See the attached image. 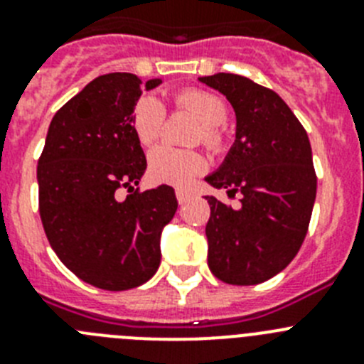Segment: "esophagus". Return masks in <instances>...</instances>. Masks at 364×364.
Wrapping results in <instances>:
<instances>
[{"instance_id": "34e87169", "label": "esophagus", "mask_w": 364, "mask_h": 364, "mask_svg": "<svg viewBox=\"0 0 364 364\" xmlns=\"http://www.w3.org/2000/svg\"><path fill=\"white\" fill-rule=\"evenodd\" d=\"M175 195H176V200H178V204H186V202L193 197L191 193L186 191V189H176Z\"/></svg>"}]
</instances>
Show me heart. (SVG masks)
I'll use <instances>...</instances> for the list:
<instances>
[{"label": "heart", "mask_w": 364, "mask_h": 364, "mask_svg": "<svg viewBox=\"0 0 364 364\" xmlns=\"http://www.w3.org/2000/svg\"><path fill=\"white\" fill-rule=\"evenodd\" d=\"M178 109L193 112L200 120L202 129L198 140L208 149L218 151L224 144L220 125L228 120V107L218 96L202 89H182L173 96ZM166 124V109L153 95H144L136 100L131 112V127L142 146H151L160 138ZM205 160L197 151H182L171 146H160L149 153V176L154 182L173 186L189 184L198 173L204 171Z\"/></svg>", "instance_id": "1"}]
</instances>
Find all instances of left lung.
<instances>
[{
  "mask_svg": "<svg viewBox=\"0 0 364 364\" xmlns=\"http://www.w3.org/2000/svg\"><path fill=\"white\" fill-rule=\"evenodd\" d=\"M200 82L226 96L237 114V140L205 182L240 197L239 208L205 197L208 266L228 284H260L290 264L308 233L317 193L310 140L268 87L228 73Z\"/></svg>",
  "mask_w": 364,
  "mask_h": 364,
  "instance_id": "obj_1",
  "label": "left lung"
}]
</instances>
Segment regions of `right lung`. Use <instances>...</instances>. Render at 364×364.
Wrapping results in <instances>:
<instances>
[{
	"instance_id": "obj_1",
	"label": "right lung",
	"mask_w": 364,
	"mask_h": 364,
	"mask_svg": "<svg viewBox=\"0 0 364 364\" xmlns=\"http://www.w3.org/2000/svg\"><path fill=\"white\" fill-rule=\"evenodd\" d=\"M140 80L98 76L58 109L38 160L40 217L50 247L100 290L144 284L160 266V231L176 211L175 191L134 189L146 154L131 127ZM160 80L146 82L153 89ZM127 188L132 195L119 198Z\"/></svg>"
}]
</instances>
